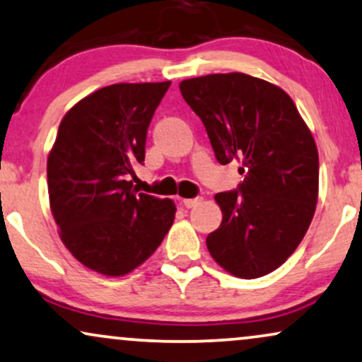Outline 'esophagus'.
Here are the masks:
<instances>
[{
    "label": "esophagus",
    "instance_id": "1",
    "mask_svg": "<svg viewBox=\"0 0 362 362\" xmlns=\"http://www.w3.org/2000/svg\"><path fill=\"white\" fill-rule=\"evenodd\" d=\"M201 203V198H191V199H182V204H185V208H192V206L199 204Z\"/></svg>",
    "mask_w": 362,
    "mask_h": 362
}]
</instances>
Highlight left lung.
<instances>
[{
	"mask_svg": "<svg viewBox=\"0 0 362 362\" xmlns=\"http://www.w3.org/2000/svg\"><path fill=\"white\" fill-rule=\"evenodd\" d=\"M181 95L203 121L214 156L239 161L243 181L218 192L223 221L206 244L243 279L279 267L303 241L316 211L319 158L298 107L283 89L244 73L185 79Z\"/></svg>",
	"mask_w": 362,
	"mask_h": 362,
	"instance_id": "obj_1",
	"label": "left lung"
}]
</instances>
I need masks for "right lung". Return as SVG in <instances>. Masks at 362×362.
Returning a JSON list of instances; mask_svg holds the SVG:
<instances>
[{"instance_id":"1","label":"right lung","mask_w":362,"mask_h":362,"mask_svg":"<svg viewBox=\"0 0 362 362\" xmlns=\"http://www.w3.org/2000/svg\"><path fill=\"white\" fill-rule=\"evenodd\" d=\"M170 84L101 88L59 124L48 158L51 213L64 246L96 273L128 274L158 250L175 221L171 199L138 192L131 181Z\"/></svg>"}]
</instances>
